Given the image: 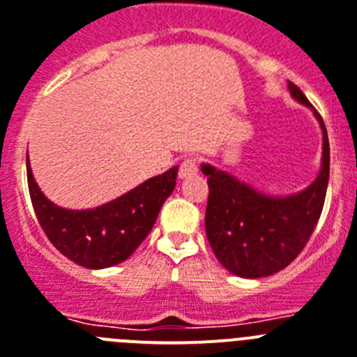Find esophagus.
I'll list each match as a JSON object with an SVG mask.
<instances>
[{"instance_id":"obj_1","label":"esophagus","mask_w":357,"mask_h":357,"mask_svg":"<svg viewBox=\"0 0 357 357\" xmlns=\"http://www.w3.org/2000/svg\"><path fill=\"white\" fill-rule=\"evenodd\" d=\"M199 172V167H197V161L196 160H185L179 165V178L181 179H187L192 178V176H196Z\"/></svg>"}]
</instances>
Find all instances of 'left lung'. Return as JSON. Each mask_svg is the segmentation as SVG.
I'll use <instances>...</instances> for the list:
<instances>
[{
  "label": "left lung",
  "instance_id": "obj_1",
  "mask_svg": "<svg viewBox=\"0 0 357 357\" xmlns=\"http://www.w3.org/2000/svg\"><path fill=\"white\" fill-rule=\"evenodd\" d=\"M291 97L311 107L324 135L321 167L314 181L289 196H269L226 170L203 163L208 176L206 237L217 260L243 278H262L287 268L307 244L320 219L328 183L327 129L298 86L287 82Z\"/></svg>",
  "mask_w": 357,
  "mask_h": 357
}]
</instances>
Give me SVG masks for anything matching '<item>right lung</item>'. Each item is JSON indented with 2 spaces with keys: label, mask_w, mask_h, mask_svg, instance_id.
I'll return each mask as SVG.
<instances>
[{
  "label": "right lung",
  "mask_w": 357,
  "mask_h": 357,
  "mask_svg": "<svg viewBox=\"0 0 357 357\" xmlns=\"http://www.w3.org/2000/svg\"><path fill=\"white\" fill-rule=\"evenodd\" d=\"M26 178L37 221L50 243L82 268L104 269L129 259L153 230L161 206L176 187L178 167L88 210H70L52 203L33 179L29 158Z\"/></svg>",
  "instance_id": "1"
}]
</instances>
